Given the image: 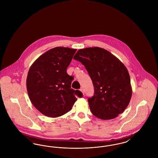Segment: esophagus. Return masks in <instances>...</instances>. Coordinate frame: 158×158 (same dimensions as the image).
<instances>
[{
  "mask_svg": "<svg viewBox=\"0 0 158 158\" xmlns=\"http://www.w3.org/2000/svg\"><path fill=\"white\" fill-rule=\"evenodd\" d=\"M80 90L82 92V93L83 95H84L85 92H84V90H83V89L82 88H81L80 89Z\"/></svg>",
  "mask_w": 158,
  "mask_h": 158,
  "instance_id": "obj_1",
  "label": "esophagus"
}]
</instances>
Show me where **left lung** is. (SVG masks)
Returning <instances> with one entry per match:
<instances>
[{
  "label": "left lung",
  "mask_w": 158,
  "mask_h": 158,
  "mask_svg": "<svg viewBox=\"0 0 158 158\" xmlns=\"http://www.w3.org/2000/svg\"><path fill=\"white\" fill-rule=\"evenodd\" d=\"M73 59L82 64L94 86L88 101L93 115L102 120L117 117L127 108L132 95L130 77L123 63L100 47L80 49Z\"/></svg>",
  "instance_id": "1"
}]
</instances>
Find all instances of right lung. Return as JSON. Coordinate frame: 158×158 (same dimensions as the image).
Listing matches in <instances>:
<instances>
[{
	"label": "right lung",
	"mask_w": 158,
	"mask_h": 158,
	"mask_svg": "<svg viewBox=\"0 0 158 158\" xmlns=\"http://www.w3.org/2000/svg\"><path fill=\"white\" fill-rule=\"evenodd\" d=\"M76 49L57 47L40 56L31 65L27 78L31 102L45 116L58 117L72 108L82 93L71 88L73 78L67 73Z\"/></svg>",
	"instance_id": "1"
}]
</instances>
